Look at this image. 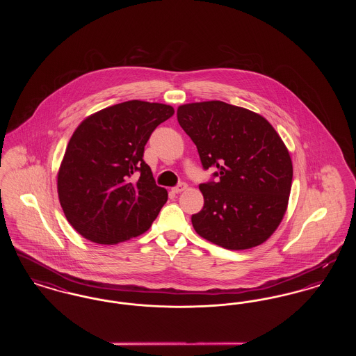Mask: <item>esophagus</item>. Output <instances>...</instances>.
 I'll return each mask as SVG.
<instances>
[{
  "mask_svg": "<svg viewBox=\"0 0 356 356\" xmlns=\"http://www.w3.org/2000/svg\"><path fill=\"white\" fill-rule=\"evenodd\" d=\"M184 189H186V183H180V184H177V186L172 188V192H173V193H180V192H183Z\"/></svg>",
  "mask_w": 356,
  "mask_h": 356,
  "instance_id": "1",
  "label": "esophagus"
}]
</instances>
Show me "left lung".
I'll return each instance as SVG.
<instances>
[{
	"label": "left lung",
	"mask_w": 356,
	"mask_h": 356,
	"mask_svg": "<svg viewBox=\"0 0 356 356\" xmlns=\"http://www.w3.org/2000/svg\"><path fill=\"white\" fill-rule=\"evenodd\" d=\"M177 121L204 170H216L199 186L204 207L192 215L195 231L227 250L264 243L286 213L292 183V161L280 136L260 115L222 102L181 105Z\"/></svg>",
	"instance_id": "1"
}]
</instances>
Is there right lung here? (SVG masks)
Wrapping results in <instances>:
<instances>
[{"label":"right lung","mask_w":356,"mask_h":356,"mask_svg":"<svg viewBox=\"0 0 356 356\" xmlns=\"http://www.w3.org/2000/svg\"><path fill=\"white\" fill-rule=\"evenodd\" d=\"M175 113L159 102H121L85 119L69 140L57 176L70 225L99 244H118L152 225L168 193L144 161L153 131Z\"/></svg>","instance_id":"add662e5"}]
</instances>
